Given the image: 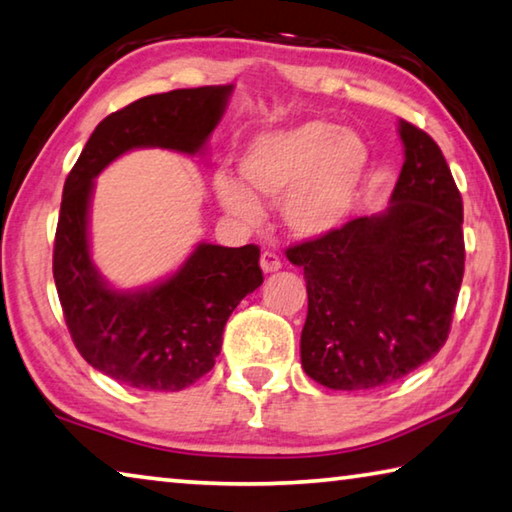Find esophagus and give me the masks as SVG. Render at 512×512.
<instances>
[{"instance_id": "1", "label": "esophagus", "mask_w": 512, "mask_h": 512, "mask_svg": "<svg viewBox=\"0 0 512 512\" xmlns=\"http://www.w3.org/2000/svg\"><path fill=\"white\" fill-rule=\"evenodd\" d=\"M261 267H263L265 274L281 270V258L276 256L274 251H263V254H261Z\"/></svg>"}]
</instances>
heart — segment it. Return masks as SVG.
<instances>
[{
  "label": "heart",
  "mask_w": 512,
  "mask_h": 512,
  "mask_svg": "<svg viewBox=\"0 0 512 512\" xmlns=\"http://www.w3.org/2000/svg\"><path fill=\"white\" fill-rule=\"evenodd\" d=\"M240 181L220 174L215 195L226 213L254 224L258 199L281 201L288 229L322 238L340 229L354 208L367 172V147L356 133L324 120L265 131L238 158Z\"/></svg>",
  "instance_id": "obj_1"
}]
</instances>
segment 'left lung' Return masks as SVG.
Returning <instances> with one entry per match:
<instances>
[{"label":"left lung","mask_w":512,"mask_h":512,"mask_svg":"<svg viewBox=\"0 0 512 512\" xmlns=\"http://www.w3.org/2000/svg\"><path fill=\"white\" fill-rule=\"evenodd\" d=\"M404 165L390 206L286 251L304 267L301 367L324 388L372 390L431 360L465 272L463 199L435 140L399 120Z\"/></svg>","instance_id":"obj_1"}]
</instances>
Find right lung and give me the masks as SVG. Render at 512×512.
Here are the masks:
<instances>
[{
  "label": "right lung",
  "instance_id": "1",
  "mask_svg": "<svg viewBox=\"0 0 512 512\" xmlns=\"http://www.w3.org/2000/svg\"><path fill=\"white\" fill-rule=\"evenodd\" d=\"M231 90L181 88L124 106L97 124L65 179L54 240V281L65 324L79 354L129 388L177 392L213 370L226 320L263 283L261 249L199 242L167 279L140 290H115L90 258L95 177L140 147L201 154Z\"/></svg>",
  "mask_w": 512,
  "mask_h": 512
}]
</instances>
